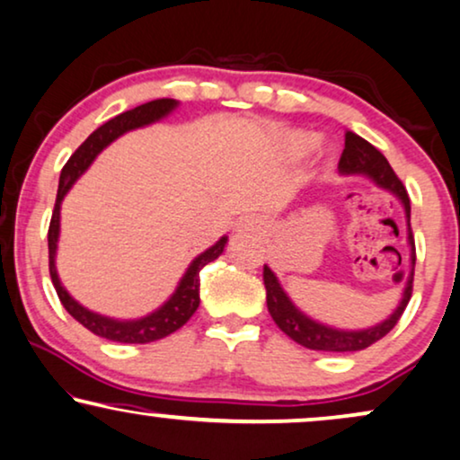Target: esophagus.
Returning a JSON list of instances; mask_svg holds the SVG:
<instances>
[{"mask_svg": "<svg viewBox=\"0 0 460 460\" xmlns=\"http://www.w3.org/2000/svg\"><path fill=\"white\" fill-rule=\"evenodd\" d=\"M237 231H242V234H257V231H263V223H261L259 218H246L242 220L240 226H237Z\"/></svg>", "mask_w": 460, "mask_h": 460, "instance_id": "esophagus-1", "label": "esophagus"}]
</instances>
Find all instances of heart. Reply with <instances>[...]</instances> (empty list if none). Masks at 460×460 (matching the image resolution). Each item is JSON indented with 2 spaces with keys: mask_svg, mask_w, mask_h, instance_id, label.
<instances>
[{
  "mask_svg": "<svg viewBox=\"0 0 460 460\" xmlns=\"http://www.w3.org/2000/svg\"><path fill=\"white\" fill-rule=\"evenodd\" d=\"M299 142H301V144H307V142H310V139H307V137H299Z\"/></svg>",
  "mask_w": 460,
  "mask_h": 460,
  "instance_id": "obj_1",
  "label": "heart"
}]
</instances>
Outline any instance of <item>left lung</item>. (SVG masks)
Here are the masks:
<instances>
[{
  "instance_id": "8db88e82",
  "label": "left lung",
  "mask_w": 460,
  "mask_h": 460,
  "mask_svg": "<svg viewBox=\"0 0 460 460\" xmlns=\"http://www.w3.org/2000/svg\"><path fill=\"white\" fill-rule=\"evenodd\" d=\"M341 176H367L371 182L377 184L380 189L391 190L397 197L405 210V220H408V243H410V261L411 270L405 282L403 295H401L399 305L394 307L391 316L386 321L374 324L369 329H357V331H346V329H335L329 324L314 321L299 310L297 305L290 301V297L284 293V288L278 282L276 273L270 267H263V282L267 290V310H270L273 323L287 333L290 340L297 341L304 348L310 350H323V352H357L365 350L371 344H376L377 340H382L386 333H391V329L399 323L401 314L410 304L411 297V282H414V265H416V248H414V235H411L410 226V197L405 190L397 173L393 172L391 163L386 161V156L380 150L371 146L367 139H363L357 133L346 131V146L341 153L340 165H337Z\"/></svg>"
}]
</instances>
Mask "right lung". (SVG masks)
Returning <instances> with one entry per match:
<instances>
[{
  "mask_svg": "<svg viewBox=\"0 0 460 460\" xmlns=\"http://www.w3.org/2000/svg\"><path fill=\"white\" fill-rule=\"evenodd\" d=\"M178 108L176 100H155L142 106L127 110V112L114 116L108 123H103L100 129H95L89 137L80 144L78 150L69 156V161L63 165L61 178H59V190H57V201L55 210H52L50 226H49V270H50V280L55 284L57 295H59L61 304L69 312V316H74L83 327H86L91 333L106 337L110 341H120V344H148V341H156L167 337L173 331H178L184 323L199 307V271L208 263H212L214 259H218L223 254L229 237L223 235L220 240L203 250L199 257L193 259V263L187 267L184 276L180 278L176 290L170 299L163 304L159 310L146 314L142 318H133V321H119V318L103 316V314L86 310L84 305H80L72 295L67 293L59 280V273H57L55 257H57V242H59V226H61V201L67 195V190L74 187V182L83 173L89 170V165L95 161V156L102 153L108 144H112L116 137H120L123 133L131 129H139V127L153 125L156 120L165 119L167 114L173 112Z\"/></svg>",
  "mask_w": 460,
  "mask_h": 460,
  "instance_id": "obj_1",
  "label": "right lung"
}]
</instances>
